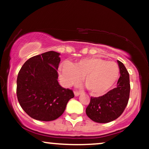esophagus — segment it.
Returning <instances> with one entry per match:
<instances>
[{
  "label": "esophagus",
  "mask_w": 149,
  "mask_h": 149,
  "mask_svg": "<svg viewBox=\"0 0 149 149\" xmlns=\"http://www.w3.org/2000/svg\"><path fill=\"white\" fill-rule=\"evenodd\" d=\"M80 94V92H79V91H77V90H75L74 91V95L75 96H78V95H79Z\"/></svg>",
  "instance_id": "esophagus-1"
}]
</instances>
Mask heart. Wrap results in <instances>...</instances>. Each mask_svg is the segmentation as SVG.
Segmentation results:
<instances>
[{
  "instance_id": "heart-1",
  "label": "heart",
  "mask_w": 149,
  "mask_h": 149,
  "mask_svg": "<svg viewBox=\"0 0 149 149\" xmlns=\"http://www.w3.org/2000/svg\"><path fill=\"white\" fill-rule=\"evenodd\" d=\"M119 73L116 62L98 57L85 58L74 64L66 61L59 68V77L64 85L76 84L82 76L88 90L96 96L104 95L113 86Z\"/></svg>"
}]
</instances>
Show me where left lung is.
Listing matches in <instances>:
<instances>
[{
    "instance_id": "obj_1",
    "label": "left lung",
    "mask_w": 149,
    "mask_h": 149,
    "mask_svg": "<svg viewBox=\"0 0 149 149\" xmlns=\"http://www.w3.org/2000/svg\"><path fill=\"white\" fill-rule=\"evenodd\" d=\"M118 63L120 76L117 87L103 96L91 97L86 108L87 116L95 122L107 123L117 119L127 105L130 92L129 73L121 61H118Z\"/></svg>"
}]
</instances>
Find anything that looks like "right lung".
Wrapping results in <instances>:
<instances>
[{"instance_id":"right-lung-1","label":"right lung","mask_w":149,"mask_h":149,"mask_svg":"<svg viewBox=\"0 0 149 149\" xmlns=\"http://www.w3.org/2000/svg\"><path fill=\"white\" fill-rule=\"evenodd\" d=\"M59 53L49 51L29 59L19 70L17 97L23 110L32 118L51 121L62 115L74 94L58 83Z\"/></svg>"}]
</instances>
